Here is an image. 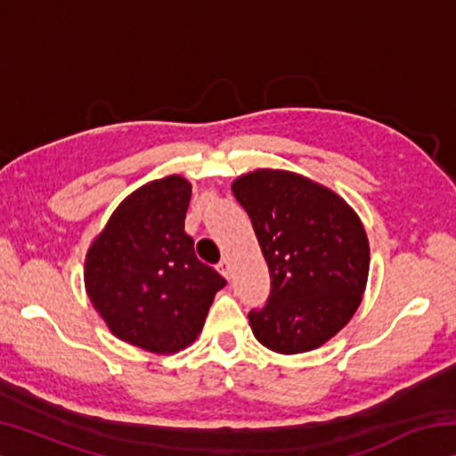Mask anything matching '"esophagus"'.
Listing matches in <instances>:
<instances>
[{"label":"esophagus","instance_id":"esophagus-1","mask_svg":"<svg viewBox=\"0 0 456 456\" xmlns=\"http://www.w3.org/2000/svg\"><path fill=\"white\" fill-rule=\"evenodd\" d=\"M217 269H219V273L225 277V280H229V277H231V264H229L227 259L221 261V264L217 265Z\"/></svg>","mask_w":456,"mask_h":456}]
</instances>
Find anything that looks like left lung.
<instances>
[{
    "instance_id": "8db88e82",
    "label": "left lung",
    "mask_w": 456,
    "mask_h": 456,
    "mask_svg": "<svg viewBox=\"0 0 456 456\" xmlns=\"http://www.w3.org/2000/svg\"><path fill=\"white\" fill-rule=\"evenodd\" d=\"M235 199L251 219L272 277L249 323L277 354L320 348L352 320L366 289L370 245L356 211L323 184L277 168L237 176Z\"/></svg>"
}]
</instances>
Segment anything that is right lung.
<instances>
[{"mask_svg":"<svg viewBox=\"0 0 456 456\" xmlns=\"http://www.w3.org/2000/svg\"><path fill=\"white\" fill-rule=\"evenodd\" d=\"M189 200L181 175L142 184L114 209L84 261L86 293L108 330L152 354L195 342L227 283L199 261L184 233Z\"/></svg>","mask_w":456,"mask_h":456,"instance_id":"1","label":"right lung"}]
</instances>
